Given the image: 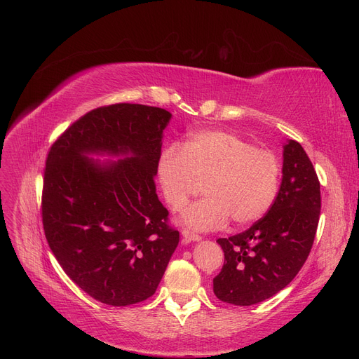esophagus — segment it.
Segmentation results:
<instances>
[{"instance_id": "obj_1", "label": "esophagus", "mask_w": 359, "mask_h": 359, "mask_svg": "<svg viewBox=\"0 0 359 359\" xmlns=\"http://www.w3.org/2000/svg\"><path fill=\"white\" fill-rule=\"evenodd\" d=\"M182 236H183L184 241H187V243H189V241H199L201 240V236H198V234H195V233H192L189 230H183Z\"/></svg>"}]
</instances>
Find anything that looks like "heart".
Returning a JSON list of instances; mask_svg holds the SVG:
<instances>
[{"instance_id":"heart-1","label":"heart","mask_w":359,"mask_h":359,"mask_svg":"<svg viewBox=\"0 0 359 359\" xmlns=\"http://www.w3.org/2000/svg\"><path fill=\"white\" fill-rule=\"evenodd\" d=\"M160 189L173 211L184 208L205 183L206 198L183 212V222L208 231L231 219L246 227L265 217L276 201L280 161L229 130H199L184 147L163 149L157 165Z\"/></svg>"}]
</instances>
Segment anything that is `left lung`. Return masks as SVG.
<instances>
[{
  "mask_svg": "<svg viewBox=\"0 0 359 359\" xmlns=\"http://www.w3.org/2000/svg\"><path fill=\"white\" fill-rule=\"evenodd\" d=\"M320 208V182L313 163L299 142L290 140L269 212L246 231L217 240L224 252L222 269L214 278L217 298L252 306L284 290L311 252Z\"/></svg>",
  "mask_w": 359,
  "mask_h": 359,
  "instance_id": "1",
  "label": "left lung"
}]
</instances>
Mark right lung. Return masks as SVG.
<instances>
[{
    "label": "right lung",
    "mask_w": 359,
    "mask_h": 359,
    "mask_svg": "<svg viewBox=\"0 0 359 359\" xmlns=\"http://www.w3.org/2000/svg\"><path fill=\"white\" fill-rule=\"evenodd\" d=\"M170 111L116 103L87 111L50 145L42 224L53 256L84 292L123 307L153 295L179 244L156 192ZM132 154L109 166L88 152Z\"/></svg>",
    "instance_id": "1"
}]
</instances>
